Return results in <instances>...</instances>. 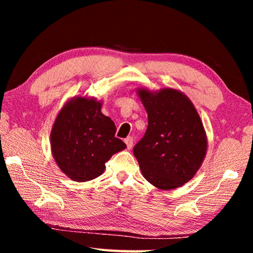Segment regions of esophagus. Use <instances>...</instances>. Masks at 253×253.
<instances>
[{"instance_id": "esophagus-1", "label": "esophagus", "mask_w": 253, "mask_h": 253, "mask_svg": "<svg viewBox=\"0 0 253 253\" xmlns=\"http://www.w3.org/2000/svg\"><path fill=\"white\" fill-rule=\"evenodd\" d=\"M125 144L128 149H130L132 147V144H134V139H132V137H127V138H125Z\"/></svg>"}]
</instances>
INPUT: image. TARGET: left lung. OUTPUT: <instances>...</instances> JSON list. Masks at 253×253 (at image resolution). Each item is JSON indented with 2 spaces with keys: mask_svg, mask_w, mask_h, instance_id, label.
Instances as JSON below:
<instances>
[{
  "mask_svg": "<svg viewBox=\"0 0 253 253\" xmlns=\"http://www.w3.org/2000/svg\"><path fill=\"white\" fill-rule=\"evenodd\" d=\"M136 92L148 116L146 132L134 147L143 176L160 190L181 187L207 155L208 137L198 110L177 89L139 87Z\"/></svg>",
  "mask_w": 253,
  "mask_h": 253,
  "instance_id": "1",
  "label": "left lung"
}]
</instances>
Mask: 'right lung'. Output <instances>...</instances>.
I'll return each mask as SVG.
<instances>
[{
	"label": "right lung",
	"mask_w": 253,
	"mask_h": 253,
	"mask_svg": "<svg viewBox=\"0 0 253 253\" xmlns=\"http://www.w3.org/2000/svg\"><path fill=\"white\" fill-rule=\"evenodd\" d=\"M95 97L70 98L55 117L50 134L51 153L58 168L75 182H87L105 172V163L126 148L115 137L116 126L101 113Z\"/></svg>",
	"instance_id": "add662e5"
}]
</instances>
